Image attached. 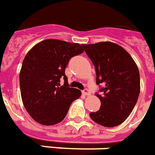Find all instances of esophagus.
Returning a JSON list of instances; mask_svg holds the SVG:
<instances>
[{
	"label": "esophagus",
	"instance_id": "obj_1",
	"mask_svg": "<svg viewBox=\"0 0 155 155\" xmlns=\"http://www.w3.org/2000/svg\"><path fill=\"white\" fill-rule=\"evenodd\" d=\"M82 93H83V94H84V95H90V92H89V90L87 89H84L83 91H82Z\"/></svg>",
	"mask_w": 155,
	"mask_h": 155
}]
</instances>
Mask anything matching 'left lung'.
I'll list each match as a JSON object with an SVG mask.
<instances>
[{"label": "left lung", "instance_id": "left-lung-1", "mask_svg": "<svg viewBox=\"0 0 155 155\" xmlns=\"http://www.w3.org/2000/svg\"><path fill=\"white\" fill-rule=\"evenodd\" d=\"M96 71V84H103L96 94L100 108L89 116L96 123L117 127L129 117L140 91V73L136 62L123 48L112 42L83 44Z\"/></svg>", "mask_w": 155, "mask_h": 155}]
</instances>
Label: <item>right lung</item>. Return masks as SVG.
<instances>
[{"instance_id": "obj_1", "label": "right lung", "mask_w": 155, "mask_h": 155, "mask_svg": "<svg viewBox=\"0 0 155 155\" xmlns=\"http://www.w3.org/2000/svg\"><path fill=\"white\" fill-rule=\"evenodd\" d=\"M82 45L57 39H46L28 51L19 72L23 104L34 121L52 126L62 121L81 90L70 88L65 74L71 57L84 52ZM65 81L61 87L60 79Z\"/></svg>"}]
</instances>
